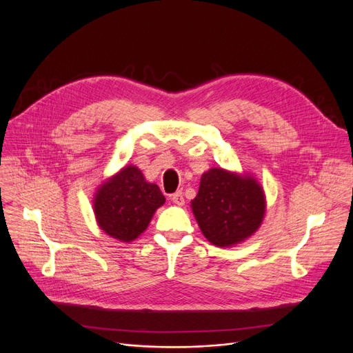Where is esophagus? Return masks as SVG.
<instances>
[{
	"label": "esophagus",
	"instance_id": "esophagus-1",
	"mask_svg": "<svg viewBox=\"0 0 353 353\" xmlns=\"http://www.w3.org/2000/svg\"><path fill=\"white\" fill-rule=\"evenodd\" d=\"M172 201L177 206H183L184 205V197L181 192H176L174 194H172Z\"/></svg>",
	"mask_w": 353,
	"mask_h": 353
}]
</instances>
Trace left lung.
<instances>
[{
    "label": "left lung",
    "instance_id": "1",
    "mask_svg": "<svg viewBox=\"0 0 353 353\" xmlns=\"http://www.w3.org/2000/svg\"><path fill=\"white\" fill-rule=\"evenodd\" d=\"M192 210L210 243L230 248L261 226L266 210L265 193L252 176H239L219 167L203 173Z\"/></svg>",
    "mask_w": 353,
    "mask_h": 353
}]
</instances>
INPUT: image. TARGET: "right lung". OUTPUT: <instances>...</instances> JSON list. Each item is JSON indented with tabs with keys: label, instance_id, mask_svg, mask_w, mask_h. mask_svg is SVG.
<instances>
[{
	"label": "right lung",
	"instance_id": "add662e5",
	"mask_svg": "<svg viewBox=\"0 0 353 353\" xmlns=\"http://www.w3.org/2000/svg\"><path fill=\"white\" fill-rule=\"evenodd\" d=\"M92 201L100 229L128 243L147 229L165 199L157 184L145 181L139 167L125 165L101 184Z\"/></svg>",
	"mask_w": 353,
	"mask_h": 353
}]
</instances>
